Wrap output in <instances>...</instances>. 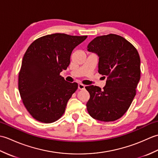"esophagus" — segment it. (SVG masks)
<instances>
[{
	"instance_id": "1",
	"label": "esophagus",
	"mask_w": 158,
	"mask_h": 158,
	"mask_svg": "<svg viewBox=\"0 0 158 158\" xmlns=\"http://www.w3.org/2000/svg\"><path fill=\"white\" fill-rule=\"evenodd\" d=\"M78 89H85V85L81 84V83H79V84H78Z\"/></svg>"
}]
</instances>
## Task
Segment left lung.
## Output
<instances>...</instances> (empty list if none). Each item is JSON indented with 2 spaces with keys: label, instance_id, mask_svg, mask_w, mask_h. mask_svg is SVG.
Listing matches in <instances>:
<instances>
[{
  "label": "left lung",
  "instance_id": "8db88e82",
  "mask_svg": "<svg viewBox=\"0 0 158 158\" xmlns=\"http://www.w3.org/2000/svg\"><path fill=\"white\" fill-rule=\"evenodd\" d=\"M87 49L98 56V73L107 77L102 90L85 87L90 95L87 109L95 119L115 121L125 114L136 95L140 78L139 54L126 39L114 34L97 36Z\"/></svg>",
  "mask_w": 158,
  "mask_h": 158
}]
</instances>
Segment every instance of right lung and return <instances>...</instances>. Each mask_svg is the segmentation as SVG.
Instances as JSON below:
<instances>
[{
    "mask_svg": "<svg viewBox=\"0 0 158 158\" xmlns=\"http://www.w3.org/2000/svg\"><path fill=\"white\" fill-rule=\"evenodd\" d=\"M86 38L56 33L35 40L26 50L18 89L26 109L36 120L52 123L64 113L78 84L65 81L60 73L69 66L73 50Z\"/></svg>",
    "mask_w": 158,
    "mask_h": 158,
    "instance_id": "obj_1",
    "label": "right lung"
}]
</instances>
